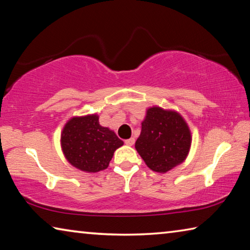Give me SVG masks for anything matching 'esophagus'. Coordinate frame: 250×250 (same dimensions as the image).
Wrapping results in <instances>:
<instances>
[{
	"label": "esophagus",
	"instance_id": "esophagus-1",
	"mask_svg": "<svg viewBox=\"0 0 250 250\" xmlns=\"http://www.w3.org/2000/svg\"><path fill=\"white\" fill-rule=\"evenodd\" d=\"M125 143L126 146H133L134 145V139L133 138H130L128 139V140H125Z\"/></svg>",
	"mask_w": 250,
	"mask_h": 250
}]
</instances>
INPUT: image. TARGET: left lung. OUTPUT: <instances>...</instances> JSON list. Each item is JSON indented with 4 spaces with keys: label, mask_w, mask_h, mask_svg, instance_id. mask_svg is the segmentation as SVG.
Here are the masks:
<instances>
[{
    "label": "left lung",
    "mask_w": 250,
    "mask_h": 250,
    "mask_svg": "<svg viewBox=\"0 0 250 250\" xmlns=\"http://www.w3.org/2000/svg\"><path fill=\"white\" fill-rule=\"evenodd\" d=\"M191 131L180 113L160 107L146 110L135 149L152 171L167 173L186 159Z\"/></svg>",
    "instance_id": "obj_1"
}]
</instances>
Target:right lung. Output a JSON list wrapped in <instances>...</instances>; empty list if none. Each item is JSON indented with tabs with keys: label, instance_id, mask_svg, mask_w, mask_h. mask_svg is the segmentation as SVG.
<instances>
[{
	"label": "right lung",
	"instance_id": "add662e5",
	"mask_svg": "<svg viewBox=\"0 0 250 250\" xmlns=\"http://www.w3.org/2000/svg\"><path fill=\"white\" fill-rule=\"evenodd\" d=\"M61 143L71 166L88 173L107 168L115 151L124 146L112 130L99 125L97 115L71 118L62 129Z\"/></svg>",
	"mask_w": 250,
	"mask_h": 250
}]
</instances>
